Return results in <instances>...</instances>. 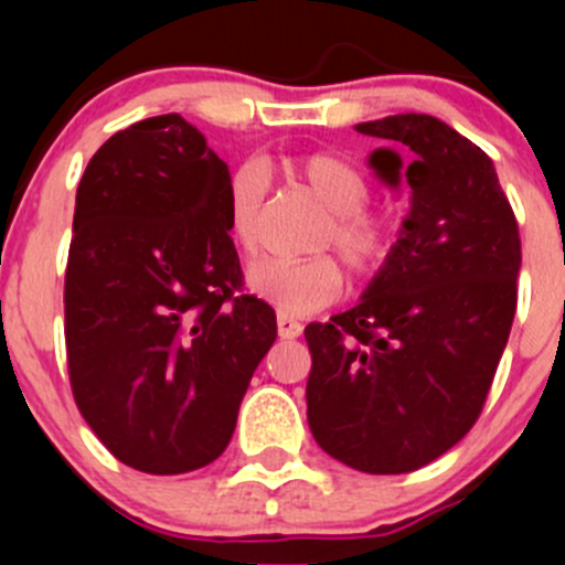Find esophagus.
I'll use <instances>...</instances> for the list:
<instances>
[{
  "label": "esophagus",
  "instance_id": "esophagus-1",
  "mask_svg": "<svg viewBox=\"0 0 565 565\" xmlns=\"http://www.w3.org/2000/svg\"><path fill=\"white\" fill-rule=\"evenodd\" d=\"M276 324H278V335H281V339H298V335L303 333V324L289 315H278Z\"/></svg>",
  "mask_w": 565,
  "mask_h": 565
}]
</instances>
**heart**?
Segmentation results:
<instances>
[{
  "label": "heart",
  "mask_w": 565,
  "mask_h": 565,
  "mask_svg": "<svg viewBox=\"0 0 565 565\" xmlns=\"http://www.w3.org/2000/svg\"><path fill=\"white\" fill-rule=\"evenodd\" d=\"M287 174L309 188L317 202L330 210L322 243H333L350 270L361 276L377 270L391 250L393 230L383 215L363 210L369 202V180L363 172L333 152H309L289 158ZM262 196L265 180L259 169H237L226 188V232L243 254H254L259 241ZM246 284L256 298L276 306L281 315H315L339 298L344 276L333 256H270L248 267Z\"/></svg>",
  "instance_id": "1"
}]
</instances>
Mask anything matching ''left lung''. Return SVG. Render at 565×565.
Returning a JSON list of instances; mask_svg holds the SVG:
<instances>
[{
  "label": "left lung",
  "instance_id": "1",
  "mask_svg": "<svg viewBox=\"0 0 565 565\" xmlns=\"http://www.w3.org/2000/svg\"><path fill=\"white\" fill-rule=\"evenodd\" d=\"M409 213L350 311L311 322L306 383L324 454L372 476L429 465L470 431L509 341L522 265L514 210L481 147L429 114L355 125Z\"/></svg>",
  "mask_w": 565,
  "mask_h": 565
}]
</instances>
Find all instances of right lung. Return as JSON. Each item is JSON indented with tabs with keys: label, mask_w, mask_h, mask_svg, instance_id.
Listing matches in <instances>:
<instances>
[{
	"label": "right lung",
	"mask_w": 565,
	"mask_h": 565,
	"mask_svg": "<svg viewBox=\"0 0 565 565\" xmlns=\"http://www.w3.org/2000/svg\"><path fill=\"white\" fill-rule=\"evenodd\" d=\"M230 167L180 114L119 130L76 191L65 273L73 396L122 465L199 470L226 451L276 311L241 289Z\"/></svg>",
	"instance_id": "add662e5"
}]
</instances>
